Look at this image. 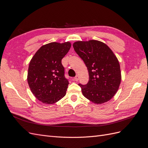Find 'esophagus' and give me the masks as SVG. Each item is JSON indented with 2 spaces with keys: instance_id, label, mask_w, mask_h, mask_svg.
<instances>
[{
  "instance_id": "obj_1",
  "label": "esophagus",
  "mask_w": 148,
  "mask_h": 148,
  "mask_svg": "<svg viewBox=\"0 0 148 148\" xmlns=\"http://www.w3.org/2000/svg\"><path fill=\"white\" fill-rule=\"evenodd\" d=\"M74 80L76 82H78L79 80V76L78 75H76V77L74 78Z\"/></svg>"
}]
</instances>
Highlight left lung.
Listing matches in <instances>:
<instances>
[{
    "instance_id": "1",
    "label": "left lung",
    "mask_w": 148,
    "mask_h": 148,
    "mask_svg": "<svg viewBox=\"0 0 148 148\" xmlns=\"http://www.w3.org/2000/svg\"><path fill=\"white\" fill-rule=\"evenodd\" d=\"M73 47L89 73L88 83L78 84L83 96L97 104L110 100L121 82L120 64L113 52L106 44L96 40L75 42Z\"/></svg>"
}]
</instances>
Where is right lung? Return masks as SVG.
<instances>
[{
    "label": "right lung",
    "mask_w": 148,
    "mask_h": 148,
    "mask_svg": "<svg viewBox=\"0 0 148 148\" xmlns=\"http://www.w3.org/2000/svg\"><path fill=\"white\" fill-rule=\"evenodd\" d=\"M70 47L69 42L47 44L39 48L29 62L27 77L29 88L44 104H53L66 95L69 82L65 77L62 59Z\"/></svg>",
    "instance_id": "right-lung-1"
}]
</instances>
